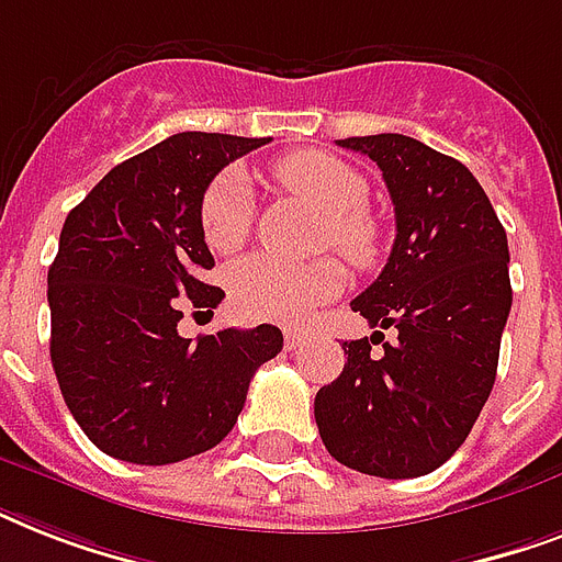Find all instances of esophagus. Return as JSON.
<instances>
[{"label":"esophagus","mask_w":562,"mask_h":562,"mask_svg":"<svg viewBox=\"0 0 562 562\" xmlns=\"http://www.w3.org/2000/svg\"><path fill=\"white\" fill-rule=\"evenodd\" d=\"M303 344H306V335L297 333V329H285V350L294 352V350H300Z\"/></svg>","instance_id":"obj_1"}]
</instances>
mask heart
<instances>
[{
	"label": "heart",
	"instance_id": "1",
	"mask_svg": "<svg viewBox=\"0 0 562 562\" xmlns=\"http://www.w3.org/2000/svg\"><path fill=\"white\" fill-rule=\"evenodd\" d=\"M289 192L300 194L326 215V245L356 268H370L379 256V229L370 218L368 180L350 162L324 151H297L282 157L273 169ZM250 189L241 171L227 169L206 183L198 201V227L203 245L215 256L236 254L250 229ZM344 273L338 259L289 265L273 256H247L229 268V300L241 317L306 324L317 306L341 294Z\"/></svg>",
	"mask_w": 562,
	"mask_h": 562
}]
</instances>
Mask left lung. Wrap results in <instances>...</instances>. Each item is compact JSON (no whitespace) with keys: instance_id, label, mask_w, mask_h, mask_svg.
I'll return each mask as SVG.
<instances>
[{"instance_id":"8db88e82","label":"left lung","mask_w":562,"mask_h":562,"mask_svg":"<svg viewBox=\"0 0 562 562\" xmlns=\"http://www.w3.org/2000/svg\"><path fill=\"white\" fill-rule=\"evenodd\" d=\"M382 169L396 215L384 271L352 300L370 326L344 341L341 375L315 396L335 461L379 479H417L452 458L493 382L514 291L507 233L472 171L402 134L338 139ZM382 342V357H370Z\"/></svg>"}]
</instances>
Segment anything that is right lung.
I'll list each match as a JSON object with an SVG mask.
<instances>
[{"mask_svg": "<svg viewBox=\"0 0 562 562\" xmlns=\"http://www.w3.org/2000/svg\"><path fill=\"white\" fill-rule=\"evenodd\" d=\"M268 139L183 131L119 162L75 206L48 268L52 368L66 408L110 458L145 467L218 446L250 379L282 350L271 324L178 333L183 308L218 306L198 201L224 166Z\"/></svg>", "mask_w": 562, "mask_h": 562, "instance_id": "obj_1", "label": "right lung"}]
</instances>
